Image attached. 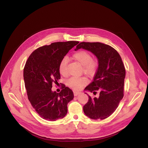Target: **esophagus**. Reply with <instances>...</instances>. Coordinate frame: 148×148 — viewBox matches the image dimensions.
<instances>
[{
  "label": "esophagus",
  "instance_id": "1",
  "mask_svg": "<svg viewBox=\"0 0 148 148\" xmlns=\"http://www.w3.org/2000/svg\"><path fill=\"white\" fill-rule=\"evenodd\" d=\"M79 94H80V92H77V91H74V95H75V96L78 95Z\"/></svg>",
  "mask_w": 148,
  "mask_h": 148
}]
</instances>
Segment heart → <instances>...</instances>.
Instances as JSON below:
<instances>
[{
    "label": "heart",
    "instance_id": "b5f03b06",
    "mask_svg": "<svg viewBox=\"0 0 148 148\" xmlns=\"http://www.w3.org/2000/svg\"><path fill=\"white\" fill-rule=\"evenodd\" d=\"M73 59L78 62L83 66V71L85 74L92 75L97 69V63L92 60V56L86 51H80L75 53L73 56ZM59 73L65 76L67 74V59L63 58L59 65ZM88 83V79L85 77H71L67 81V85L74 90L78 91Z\"/></svg>",
    "mask_w": 148,
    "mask_h": 148
}]
</instances>
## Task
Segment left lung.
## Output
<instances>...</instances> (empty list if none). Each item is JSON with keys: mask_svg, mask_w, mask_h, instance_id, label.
Listing matches in <instances>:
<instances>
[{"mask_svg": "<svg viewBox=\"0 0 148 148\" xmlns=\"http://www.w3.org/2000/svg\"><path fill=\"white\" fill-rule=\"evenodd\" d=\"M80 48L92 53L98 60V68L93 81L84 89L96 93L99 97L91 98L83 106L87 117L94 120H103L110 117L116 110L123 97L125 68L117 51L110 45L100 42H81L75 51Z\"/></svg>", "mask_w": 148, "mask_h": 148, "instance_id": "1", "label": "left lung"}]
</instances>
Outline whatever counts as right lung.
Wrapping results in <instances>:
<instances>
[{"mask_svg": "<svg viewBox=\"0 0 148 148\" xmlns=\"http://www.w3.org/2000/svg\"><path fill=\"white\" fill-rule=\"evenodd\" d=\"M79 42H54L36 49L28 59L23 79L28 98L36 112L43 119L56 121L65 116L68 103L74 99L71 89L65 85L60 93L53 91L52 84L60 79V61Z\"/></svg>", "mask_w": 148, "mask_h": 148, "instance_id": "1", "label": "right lung"}]
</instances>
